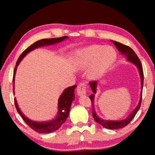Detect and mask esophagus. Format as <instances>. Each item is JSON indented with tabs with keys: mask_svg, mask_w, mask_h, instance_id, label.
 I'll return each mask as SVG.
<instances>
[{
	"mask_svg": "<svg viewBox=\"0 0 155 155\" xmlns=\"http://www.w3.org/2000/svg\"><path fill=\"white\" fill-rule=\"evenodd\" d=\"M77 94L79 96L85 95L86 94V85L84 83H81L77 87Z\"/></svg>",
	"mask_w": 155,
	"mask_h": 155,
	"instance_id": "esophagus-1",
	"label": "esophagus"
}]
</instances>
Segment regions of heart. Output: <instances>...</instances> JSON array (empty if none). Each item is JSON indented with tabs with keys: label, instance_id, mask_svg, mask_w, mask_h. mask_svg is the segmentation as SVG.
Returning a JSON list of instances; mask_svg holds the SVG:
<instances>
[{
	"label": "heart",
	"instance_id": "b5f03b06",
	"mask_svg": "<svg viewBox=\"0 0 155 155\" xmlns=\"http://www.w3.org/2000/svg\"><path fill=\"white\" fill-rule=\"evenodd\" d=\"M115 59V52L111 47L101 45L90 46L79 52L75 58L78 66L85 68L92 63L89 72L91 78L103 75Z\"/></svg>",
	"mask_w": 155,
	"mask_h": 155
}]
</instances>
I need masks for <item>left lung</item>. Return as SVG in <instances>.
I'll return each instance as SVG.
<instances>
[{"instance_id": "left-lung-1", "label": "left lung", "mask_w": 155, "mask_h": 155, "mask_svg": "<svg viewBox=\"0 0 155 155\" xmlns=\"http://www.w3.org/2000/svg\"><path fill=\"white\" fill-rule=\"evenodd\" d=\"M113 43H114V45L117 47V48L118 51L121 52L122 54H124V55L127 57V60L130 62H132L133 64H134L137 67L139 71H140V74L141 76V89L143 88V68L142 65H141V63L140 59H139L137 54H136L135 52L133 51V50L130 48L129 46L127 45H124V44H122L120 42H117V41H112ZM90 85L92 90L93 93L95 94L96 91V85H97V82L96 81H90ZM91 100V106H92V115L94 120L96 122H98V124L103 126L104 128H107V129H117V128H124L126 126H127L129 123L130 122L131 120H132L134 117L135 116L136 114H137L139 109L141 107V98H142V90H141V97L140 102H139V104L137 107H136L135 109L133 111L132 113H130L129 116L127 117V118H126L124 120H122V121H109V120H103L98 116L96 115L95 111H94V94H91V95L89 96Z\"/></svg>"}]
</instances>
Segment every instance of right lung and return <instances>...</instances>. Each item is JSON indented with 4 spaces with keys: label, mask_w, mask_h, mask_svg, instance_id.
Returning a JSON list of instances; mask_svg holds the SVG:
<instances>
[{
    "label": "right lung",
    "mask_w": 155,
    "mask_h": 155,
    "mask_svg": "<svg viewBox=\"0 0 155 155\" xmlns=\"http://www.w3.org/2000/svg\"><path fill=\"white\" fill-rule=\"evenodd\" d=\"M67 36H63L61 38H50V39H43V40H40L39 41H35V43L28 47V48L24 51L22 54H20V56L18 58V61L15 64V68H14V77H13V81L14 83V79H15V71H16L17 66L19 64V63L21 61V60L23 59L26 54L28 53L30 51H33V49H35L38 47H40L42 46L46 45H51V44H56L57 42H60V41L65 40V38H67ZM77 87V85H74L71 87H68L65 89L64 92L60 96L59 98L58 102V107H59V113L58 115L55 119L52 120L51 122H33L32 120L28 119L27 117H25L24 114L20 111L19 107L18 106L17 102L15 98H14V103L15 108L17 109V111L19 113L20 116L22 117L23 120L25 122L28 127H31L33 130H34L36 132L40 133H52L53 131H55L57 129H59L60 127L64 124V123L66 121L68 115L70 114V107L72 101L74 100V89Z\"/></svg>",
    "instance_id": "right-lung-1"
}]
</instances>
